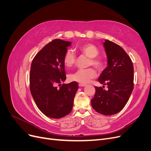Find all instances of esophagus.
Wrapping results in <instances>:
<instances>
[{"mask_svg":"<svg viewBox=\"0 0 151 151\" xmlns=\"http://www.w3.org/2000/svg\"><path fill=\"white\" fill-rule=\"evenodd\" d=\"M86 86L85 84H81V83H80V84H79V87H84V86Z\"/></svg>","mask_w":151,"mask_h":151,"instance_id":"esophagus-1","label":"esophagus"}]
</instances>
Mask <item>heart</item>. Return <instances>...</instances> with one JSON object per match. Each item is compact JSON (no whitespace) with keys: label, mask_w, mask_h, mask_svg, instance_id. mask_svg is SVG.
Segmentation results:
<instances>
[{"label":"heart","mask_w":151,"mask_h":151,"mask_svg":"<svg viewBox=\"0 0 151 151\" xmlns=\"http://www.w3.org/2000/svg\"><path fill=\"white\" fill-rule=\"evenodd\" d=\"M78 50L81 54L89 58L88 66L93 65L98 69H101L104 65V61L102 58L98 57L99 53V49L94 45L86 43L81 45ZM76 55L72 49H68L63 57V62L67 67H71L76 61ZM96 76V73L93 68L86 69H79L68 75V79L71 81L78 82L81 84L88 83L92 79Z\"/></svg>","instance_id":"heart-1"}]
</instances>
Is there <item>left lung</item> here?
<instances>
[{
	"label": "left lung",
	"instance_id": "1",
	"mask_svg": "<svg viewBox=\"0 0 151 151\" xmlns=\"http://www.w3.org/2000/svg\"><path fill=\"white\" fill-rule=\"evenodd\" d=\"M108 58V66L98 82L108 86L105 90L95 86L91 105L98 113L112 115L120 111L128 102L134 89V66L128 54L119 45L106 40L103 43Z\"/></svg>",
	"mask_w": 151,
	"mask_h": 151
}]
</instances>
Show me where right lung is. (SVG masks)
I'll use <instances>...</instances> for the list:
<instances>
[{
  "label": "right lung",
  "mask_w": 151,
  "mask_h": 151,
  "mask_svg": "<svg viewBox=\"0 0 151 151\" xmlns=\"http://www.w3.org/2000/svg\"><path fill=\"white\" fill-rule=\"evenodd\" d=\"M70 42L53 40L34 57L29 74L30 91L34 101L44 115L60 118L72 111L78 84L66 79L63 57Z\"/></svg>",
  "instance_id": "add662e5"
}]
</instances>
